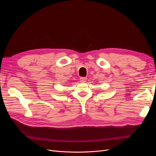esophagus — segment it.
Here are the masks:
<instances>
[{"instance_id":"1","label":"esophagus","mask_w":156,"mask_h":156,"mask_svg":"<svg viewBox=\"0 0 156 156\" xmlns=\"http://www.w3.org/2000/svg\"><path fill=\"white\" fill-rule=\"evenodd\" d=\"M80 81L81 83H85L87 81V78L86 77H81L80 78Z\"/></svg>"}]
</instances>
